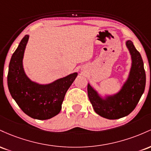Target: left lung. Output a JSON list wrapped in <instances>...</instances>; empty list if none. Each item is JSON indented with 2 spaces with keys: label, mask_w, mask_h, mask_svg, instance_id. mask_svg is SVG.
I'll list each match as a JSON object with an SVG mask.
<instances>
[{
  "label": "left lung",
  "mask_w": 151,
  "mask_h": 151,
  "mask_svg": "<svg viewBox=\"0 0 151 151\" xmlns=\"http://www.w3.org/2000/svg\"><path fill=\"white\" fill-rule=\"evenodd\" d=\"M126 45L131 55L132 64L129 77L120 91L103 99L89 84L87 86L88 96L93 110L106 119H118L129 115L144 92L146 78L141 55L132 41L127 40Z\"/></svg>",
  "instance_id": "obj_1"
}]
</instances>
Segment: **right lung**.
<instances>
[{"mask_svg": "<svg viewBox=\"0 0 151 151\" xmlns=\"http://www.w3.org/2000/svg\"><path fill=\"white\" fill-rule=\"evenodd\" d=\"M29 35H26L12 55L8 74V89L24 113L32 119L46 120L58 115L66 92L77 77L70 74L48 84H40L26 75L22 65Z\"/></svg>", "mask_w": 151, "mask_h": 151, "instance_id": "obj_1", "label": "right lung"}]
</instances>
